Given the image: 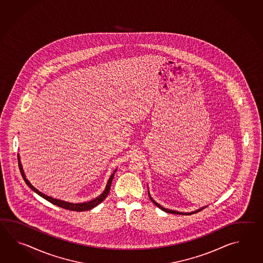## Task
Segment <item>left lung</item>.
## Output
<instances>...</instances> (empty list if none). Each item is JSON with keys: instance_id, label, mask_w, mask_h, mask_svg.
Masks as SVG:
<instances>
[{"instance_id": "left-lung-1", "label": "left lung", "mask_w": 263, "mask_h": 263, "mask_svg": "<svg viewBox=\"0 0 263 263\" xmlns=\"http://www.w3.org/2000/svg\"><path fill=\"white\" fill-rule=\"evenodd\" d=\"M147 193H148V196H149L151 201L153 202V203L156 205L157 207L160 208L162 211L165 212V213H174V214H181V215H189V214H192V213H198V212L202 211L203 209H205V208L207 207V206H204V207L200 208V209H198V210H196V211H194V212H191V213H182V212H178V211H173V210H168L166 208H163L162 206H161L159 203H157V202L151 197V194H149V190H148V187H147Z\"/></svg>"}]
</instances>
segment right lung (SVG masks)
<instances>
[{
    "mask_svg": "<svg viewBox=\"0 0 263 263\" xmlns=\"http://www.w3.org/2000/svg\"><path fill=\"white\" fill-rule=\"evenodd\" d=\"M17 160H18V167H20V170H21L22 176H23L25 183L28 185L30 189H32V190L34 191V193H36L39 196L43 197L44 199L50 202V203L53 204V205H56V206H58V207L63 208V209H67V210H69V211H76V212L88 211V210H91V209L95 208L96 206H98L100 203L103 201V200L106 198L107 196H108L109 192H110V188H111V184H112L114 176H115V173H116L117 170H118V169H116V170L114 171V173L110 176V178H109L108 181H107L105 189H104V191H103L98 197H96V198L90 200V201L83 202V203H71V202L64 201V200L56 199V198H53V197H51V196H47V195H45L43 193L40 192L36 188H34V186L31 184V182L29 181L28 179H26V176H25L24 171H23V164H22V162H21V158H20L18 154H17Z\"/></svg>",
    "mask_w": 263,
    "mask_h": 263,
    "instance_id": "right-lung-1",
    "label": "right lung"
}]
</instances>
